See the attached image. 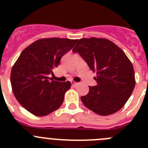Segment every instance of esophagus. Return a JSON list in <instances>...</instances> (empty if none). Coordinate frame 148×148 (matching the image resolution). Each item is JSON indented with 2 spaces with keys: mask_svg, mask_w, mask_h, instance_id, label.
Instances as JSON below:
<instances>
[{
  "mask_svg": "<svg viewBox=\"0 0 148 148\" xmlns=\"http://www.w3.org/2000/svg\"><path fill=\"white\" fill-rule=\"evenodd\" d=\"M71 84L73 86H76L77 84H78V83H76V82H71Z\"/></svg>",
  "mask_w": 148,
  "mask_h": 148,
  "instance_id": "esophagus-1",
  "label": "esophagus"
}]
</instances>
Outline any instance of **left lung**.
Wrapping results in <instances>:
<instances>
[{
	"label": "left lung",
	"instance_id": "left-lung-1",
	"mask_svg": "<svg viewBox=\"0 0 148 148\" xmlns=\"http://www.w3.org/2000/svg\"><path fill=\"white\" fill-rule=\"evenodd\" d=\"M96 73L97 84L89 87L81 97L86 108L101 116L119 110L130 98L135 87V73L125 53L105 38H82L73 49Z\"/></svg>",
	"mask_w": 148,
	"mask_h": 148
}]
</instances>
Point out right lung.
<instances>
[{"label":"right lung","mask_w":148,"mask_h":148,"mask_svg":"<svg viewBox=\"0 0 148 148\" xmlns=\"http://www.w3.org/2000/svg\"><path fill=\"white\" fill-rule=\"evenodd\" d=\"M77 40L39 39L21 53L12 68L10 81L15 97L29 113L44 116L61 107L71 83L51 81L49 75Z\"/></svg>","instance_id":"obj_1"}]
</instances>
